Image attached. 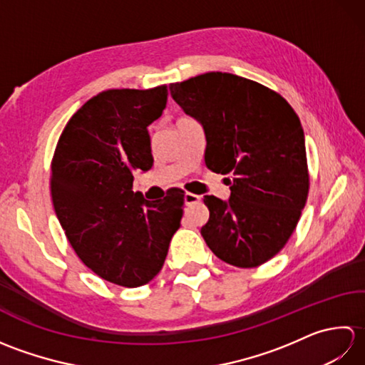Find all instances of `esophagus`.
I'll return each instance as SVG.
<instances>
[{
    "mask_svg": "<svg viewBox=\"0 0 365 365\" xmlns=\"http://www.w3.org/2000/svg\"><path fill=\"white\" fill-rule=\"evenodd\" d=\"M185 205H195V204H197L199 200H200V196H197V195H192V192H187V195H185Z\"/></svg>",
    "mask_w": 365,
    "mask_h": 365,
    "instance_id": "1",
    "label": "esophagus"
}]
</instances>
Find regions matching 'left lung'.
I'll return each mask as SVG.
<instances>
[{
	"instance_id": "left-lung-1",
	"label": "left lung",
	"mask_w": 365,
	"mask_h": 365,
	"mask_svg": "<svg viewBox=\"0 0 365 365\" xmlns=\"http://www.w3.org/2000/svg\"><path fill=\"white\" fill-rule=\"evenodd\" d=\"M169 91L204 128L207 168L232 175L227 200L204 196L207 246L234 267L262 265L289 242L306 205L299 118L274 91L234 73L208 72L169 84Z\"/></svg>"
}]
</instances>
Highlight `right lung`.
Instances as JSON below:
<instances>
[{"label": "right lung", "mask_w": 365, "mask_h": 365, "mask_svg": "<svg viewBox=\"0 0 365 365\" xmlns=\"http://www.w3.org/2000/svg\"><path fill=\"white\" fill-rule=\"evenodd\" d=\"M166 102L168 86L100 92L72 115L54 150L51 197L61 226L84 265L122 287L160 273L180 227V191L150 202L131 190L133 174L153 165L147 127Z\"/></svg>", "instance_id": "obj_1"}]
</instances>
